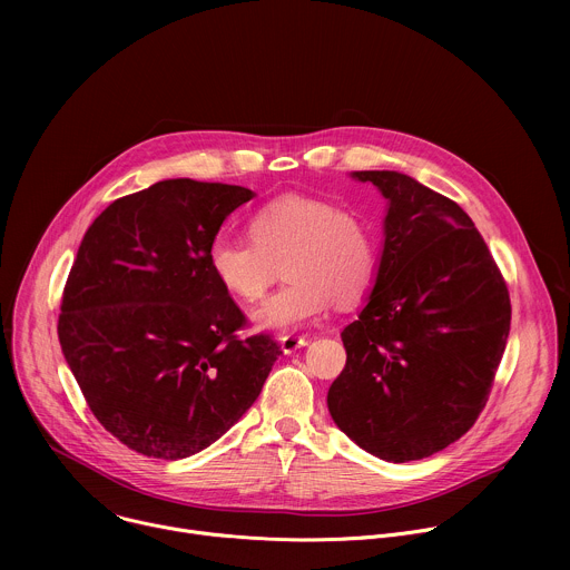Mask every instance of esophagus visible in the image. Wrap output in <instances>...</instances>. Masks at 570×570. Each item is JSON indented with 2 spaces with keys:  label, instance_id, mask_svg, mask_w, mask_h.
I'll use <instances>...</instances> for the list:
<instances>
[{
  "label": "esophagus",
  "instance_id": "34e87169",
  "mask_svg": "<svg viewBox=\"0 0 570 570\" xmlns=\"http://www.w3.org/2000/svg\"><path fill=\"white\" fill-rule=\"evenodd\" d=\"M279 345H282V352H284V354H293V352H297L299 347H306V345H308V338H304V336H282V338H279Z\"/></svg>",
  "mask_w": 570,
  "mask_h": 570
}]
</instances>
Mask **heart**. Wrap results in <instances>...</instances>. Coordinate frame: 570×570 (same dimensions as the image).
I'll use <instances>...</instances> for the list:
<instances>
[{
	"mask_svg": "<svg viewBox=\"0 0 570 570\" xmlns=\"http://www.w3.org/2000/svg\"><path fill=\"white\" fill-rule=\"evenodd\" d=\"M250 238L220 234L209 243L214 279L238 299H259L284 264V284L250 313L257 332H297L317 322L332 302H356L376 273L370 227L338 205L308 196H279L253 212Z\"/></svg>",
	"mask_w": 570,
	"mask_h": 570,
	"instance_id": "b5f03b06",
	"label": "heart"
}]
</instances>
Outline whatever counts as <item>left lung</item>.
I'll use <instances>...</instances> for the list:
<instances>
[{"instance_id": "1", "label": "left lung", "mask_w": 570, "mask_h": 570, "mask_svg": "<svg viewBox=\"0 0 570 570\" xmlns=\"http://www.w3.org/2000/svg\"><path fill=\"white\" fill-rule=\"evenodd\" d=\"M387 200L376 279L343 330L327 405L385 462L429 458L478 420L510 334V293L466 212L399 171H354Z\"/></svg>"}]
</instances>
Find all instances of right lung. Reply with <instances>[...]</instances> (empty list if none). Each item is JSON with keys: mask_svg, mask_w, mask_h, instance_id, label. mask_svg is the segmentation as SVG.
Returning a JSON list of instances; mask_svg holds the SVG:
<instances>
[{"mask_svg": "<svg viewBox=\"0 0 570 570\" xmlns=\"http://www.w3.org/2000/svg\"><path fill=\"white\" fill-rule=\"evenodd\" d=\"M246 187L174 178L124 196L88 227L65 284L58 338L90 411L128 449L189 458L257 401L279 345L238 341L246 315L207 250Z\"/></svg>", "mask_w": 570, "mask_h": 570, "instance_id": "1", "label": "right lung"}]
</instances>
